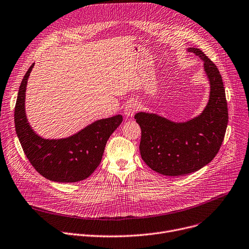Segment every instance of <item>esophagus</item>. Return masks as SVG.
Masks as SVG:
<instances>
[{"label": "esophagus", "instance_id": "34e87169", "mask_svg": "<svg viewBox=\"0 0 249 249\" xmlns=\"http://www.w3.org/2000/svg\"><path fill=\"white\" fill-rule=\"evenodd\" d=\"M139 110V104L136 101H130L127 103L124 109V114L126 117H132Z\"/></svg>", "mask_w": 249, "mask_h": 249}]
</instances>
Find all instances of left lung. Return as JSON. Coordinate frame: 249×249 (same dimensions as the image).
I'll return each mask as SVG.
<instances>
[{
	"instance_id": "left-lung-1",
	"label": "left lung",
	"mask_w": 249,
	"mask_h": 249,
	"mask_svg": "<svg viewBox=\"0 0 249 249\" xmlns=\"http://www.w3.org/2000/svg\"><path fill=\"white\" fill-rule=\"evenodd\" d=\"M204 62L210 92L204 110L186 122H173L154 113L135 115L141 128L140 154L152 170L167 176L195 172L218 153L228 123L221 75L215 64L197 48H188Z\"/></svg>"
}]
</instances>
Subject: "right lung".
<instances>
[{"label":"right lung","instance_id":"add662e5","mask_svg":"<svg viewBox=\"0 0 249 249\" xmlns=\"http://www.w3.org/2000/svg\"><path fill=\"white\" fill-rule=\"evenodd\" d=\"M34 64L25 74L17 97L15 107L17 136L33 167L45 178L63 183L84 180L100 164L106 143L121 124L122 115L97 120L67 138L40 137L30 126L25 111L26 87Z\"/></svg>","mask_w":249,"mask_h":249}]
</instances>
